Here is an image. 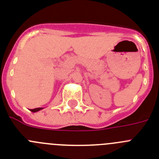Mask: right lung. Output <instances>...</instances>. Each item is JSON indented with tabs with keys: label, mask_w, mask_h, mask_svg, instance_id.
<instances>
[{
	"label": "right lung",
	"mask_w": 159,
	"mask_h": 159,
	"mask_svg": "<svg viewBox=\"0 0 159 159\" xmlns=\"http://www.w3.org/2000/svg\"><path fill=\"white\" fill-rule=\"evenodd\" d=\"M43 108H41V107H39V108H36V109H32V110H30V111H32V112H38V111H39V110H42Z\"/></svg>",
	"instance_id": "right-lung-1"
}]
</instances>
